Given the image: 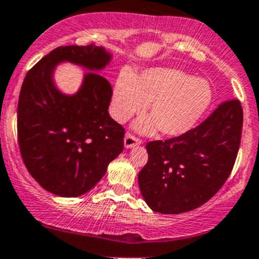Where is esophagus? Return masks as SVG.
Returning a JSON list of instances; mask_svg holds the SVG:
<instances>
[{"mask_svg": "<svg viewBox=\"0 0 259 259\" xmlns=\"http://www.w3.org/2000/svg\"><path fill=\"white\" fill-rule=\"evenodd\" d=\"M140 144H141L140 139L135 138L134 135H132V134H126V135H125V138H124V146L126 149H132V148H134V146L140 145Z\"/></svg>", "mask_w": 259, "mask_h": 259, "instance_id": "obj_1", "label": "esophagus"}]
</instances>
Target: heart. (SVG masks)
Segmentation results:
<instances>
[{
    "label": "heart",
    "mask_w": 259,
    "mask_h": 259,
    "mask_svg": "<svg viewBox=\"0 0 259 259\" xmlns=\"http://www.w3.org/2000/svg\"><path fill=\"white\" fill-rule=\"evenodd\" d=\"M212 98L207 79L191 77L178 68H149L140 75L122 69L114 85L110 113L116 121L124 122L149 104L151 116L138 120L135 129L144 134L160 129L165 137L178 138L197 125Z\"/></svg>",
    "instance_id": "1"
}]
</instances>
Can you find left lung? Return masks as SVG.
Wrapping results in <instances>:
<instances>
[{
	"mask_svg": "<svg viewBox=\"0 0 259 259\" xmlns=\"http://www.w3.org/2000/svg\"><path fill=\"white\" fill-rule=\"evenodd\" d=\"M243 111L226 100L187 134L146 145L148 164L138 181L152 211L178 214L192 211L217 194L230 176L241 144Z\"/></svg>",
	"mask_w": 259,
	"mask_h": 259,
	"instance_id": "left-lung-1",
	"label": "left lung"
}]
</instances>
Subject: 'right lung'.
I'll return each mask as SVG.
<instances>
[{"instance_id":"obj_1","label":"right lung","mask_w":259,"mask_h":259,"mask_svg":"<svg viewBox=\"0 0 259 259\" xmlns=\"http://www.w3.org/2000/svg\"><path fill=\"white\" fill-rule=\"evenodd\" d=\"M111 56L95 45L53 50L27 73L17 108L18 144L27 170L62 197L92 190L124 149V127L109 115L111 84L97 72ZM68 61L89 70L74 95L61 92L55 68Z\"/></svg>"}]
</instances>
